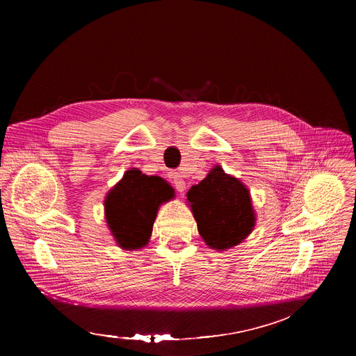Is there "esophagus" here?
<instances>
[{
	"label": "esophagus",
	"mask_w": 356,
	"mask_h": 356,
	"mask_svg": "<svg viewBox=\"0 0 356 356\" xmlns=\"http://www.w3.org/2000/svg\"><path fill=\"white\" fill-rule=\"evenodd\" d=\"M170 179H172V182H174V187L177 188V191L184 193V190H186V181H184V178H182V175L179 174V172H172Z\"/></svg>",
	"instance_id": "1"
}]
</instances>
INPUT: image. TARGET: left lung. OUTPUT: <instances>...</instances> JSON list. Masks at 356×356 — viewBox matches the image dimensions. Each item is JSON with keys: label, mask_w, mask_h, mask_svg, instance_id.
<instances>
[{"label": "left lung", "mask_w": 356, "mask_h": 356, "mask_svg": "<svg viewBox=\"0 0 356 356\" xmlns=\"http://www.w3.org/2000/svg\"><path fill=\"white\" fill-rule=\"evenodd\" d=\"M187 204L199 234L211 250L227 251L238 246L255 227L250 190L239 178L225 174L220 165L188 190Z\"/></svg>", "instance_id": "left-lung-1"}]
</instances>
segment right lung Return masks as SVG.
I'll use <instances>...</instances> for the list:
<instances>
[{
	"label": "right lung",
	"instance_id": "add662e5",
	"mask_svg": "<svg viewBox=\"0 0 356 356\" xmlns=\"http://www.w3.org/2000/svg\"><path fill=\"white\" fill-rule=\"evenodd\" d=\"M174 197V188L163 178L145 175L138 168L126 170L104 200L105 221L117 246L124 251L147 246L160 204Z\"/></svg>",
	"mask_w": 356,
	"mask_h": 356
}]
</instances>
